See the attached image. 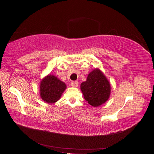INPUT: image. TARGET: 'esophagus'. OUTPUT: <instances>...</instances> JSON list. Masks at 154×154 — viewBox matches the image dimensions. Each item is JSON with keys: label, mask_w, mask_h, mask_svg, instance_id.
I'll list each match as a JSON object with an SVG mask.
<instances>
[{"label": "esophagus", "mask_w": 154, "mask_h": 154, "mask_svg": "<svg viewBox=\"0 0 154 154\" xmlns=\"http://www.w3.org/2000/svg\"><path fill=\"white\" fill-rule=\"evenodd\" d=\"M71 85L73 87H77L79 85V82L78 81H72L71 83Z\"/></svg>", "instance_id": "esophagus-1"}]
</instances>
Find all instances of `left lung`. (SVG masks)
<instances>
[{"label":"left lung","instance_id":"obj_1","mask_svg":"<svg viewBox=\"0 0 154 154\" xmlns=\"http://www.w3.org/2000/svg\"><path fill=\"white\" fill-rule=\"evenodd\" d=\"M84 99L90 105L97 107L109 99L111 87L109 80L99 69L96 68L88 75L86 81L81 84Z\"/></svg>","mask_w":154,"mask_h":154}]
</instances>
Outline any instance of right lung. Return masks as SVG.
<instances>
[{"instance_id":"add662e5","label":"right lung","mask_w":154,"mask_h":154,"mask_svg":"<svg viewBox=\"0 0 154 154\" xmlns=\"http://www.w3.org/2000/svg\"><path fill=\"white\" fill-rule=\"evenodd\" d=\"M67 88L63 81L54 75L49 74L42 79L40 83V95L48 104L56 103Z\"/></svg>"}]
</instances>
